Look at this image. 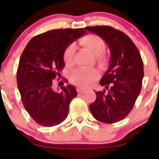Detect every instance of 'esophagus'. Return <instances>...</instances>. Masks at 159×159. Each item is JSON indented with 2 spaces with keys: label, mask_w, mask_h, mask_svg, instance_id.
I'll return each mask as SVG.
<instances>
[{
  "label": "esophagus",
  "mask_w": 159,
  "mask_h": 159,
  "mask_svg": "<svg viewBox=\"0 0 159 159\" xmlns=\"http://www.w3.org/2000/svg\"><path fill=\"white\" fill-rule=\"evenodd\" d=\"M77 91H78V93H85L87 90H84V89L81 88V87H78Z\"/></svg>",
  "instance_id": "obj_1"
}]
</instances>
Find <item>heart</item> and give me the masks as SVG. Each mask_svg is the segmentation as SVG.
Listing matches in <instances>:
<instances>
[{
  "mask_svg": "<svg viewBox=\"0 0 159 159\" xmlns=\"http://www.w3.org/2000/svg\"><path fill=\"white\" fill-rule=\"evenodd\" d=\"M81 45L88 49L93 55L96 56L98 61L100 62L102 57H100V54L104 52L105 49V42L101 37L94 34H90L86 36L80 41ZM75 52V45L74 44L69 45L65 49L63 53V60L66 64H72L73 57ZM99 74L95 69H77L72 71L70 74V80L72 83L80 87L86 88L88 87L98 78Z\"/></svg>",
  "mask_w": 159,
  "mask_h": 159,
  "instance_id": "obj_1",
  "label": "heart"
}]
</instances>
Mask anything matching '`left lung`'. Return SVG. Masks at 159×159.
<instances>
[{
	"instance_id": "left-lung-1",
	"label": "left lung",
	"mask_w": 159,
	"mask_h": 159,
	"mask_svg": "<svg viewBox=\"0 0 159 159\" xmlns=\"http://www.w3.org/2000/svg\"><path fill=\"white\" fill-rule=\"evenodd\" d=\"M106 43L111 52L109 66L99 84L105 90L96 92L91 114L98 121L114 123L130 113L141 90L143 63L136 45L126 34L109 26L86 27Z\"/></svg>"
}]
</instances>
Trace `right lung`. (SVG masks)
<instances>
[{"instance_id": "1", "label": "right lung", "mask_w": 159, "mask_h": 159, "mask_svg": "<svg viewBox=\"0 0 159 159\" xmlns=\"http://www.w3.org/2000/svg\"><path fill=\"white\" fill-rule=\"evenodd\" d=\"M86 34L83 28L56 29L34 36L20 57L17 85L21 101L29 115L43 126L64 121L69 104L77 96L73 85L52 89V81L64 67L63 53L75 40Z\"/></svg>"}]
</instances>
